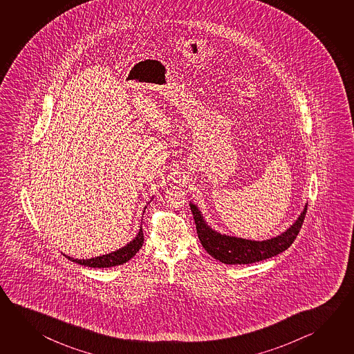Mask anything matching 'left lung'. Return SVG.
Listing matches in <instances>:
<instances>
[{
	"mask_svg": "<svg viewBox=\"0 0 354 354\" xmlns=\"http://www.w3.org/2000/svg\"><path fill=\"white\" fill-rule=\"evenodd\" d=\"M307 205L308 204L304 205L301 215L285 232L263 241H254L220 234L205 221L204 216L196 205L190 203V209L196 225L198 240L207 254L226 265H248L273 257L291 246L304 223Z\"/></svg>",
	"mask_w": 354,
	"mask_h": 354,
	"instance_id": "1",
	"label": "left lung"
}]
</instances>
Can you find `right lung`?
I'll return each mask as SVG.
<instances>
[{
	"label": "right lung",
	"instance_id": "right-lung-1",
	"mask_svg": "<svg viewBox=\"0 0 354 354\" xmlns=\"http://www.w3.org/2000/svg\"><path fill=\"white\" fill-rule=\"evenodd\" d=\"M145 209H147V206H145ZM143 229L140 227L137 236L129 243H127L124 248H119L117 251L102 254V256H97L93 259H86V260H78V259H73V257H69V256H67V257L75 263H80L83 266L94 267V268L95 267H98V268L103 267L104 268V267L118 266V265H123L125 262L131 260V257L137 254L140 248L143 246Z\"/></svg>",
	"mask_w": 354,
	"mask_h": 354
}]
</instances>
